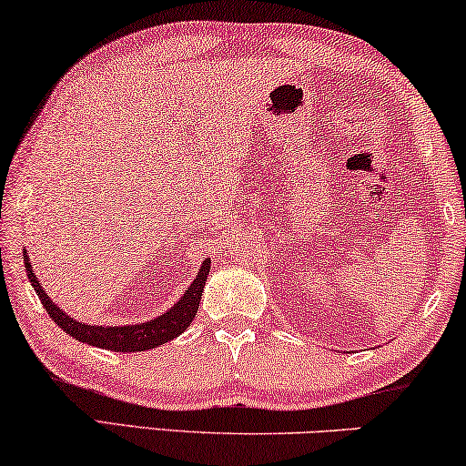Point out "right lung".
Segmentation results:
<instances>
[{
    "label": "right lung",
    "mask_w": 466,
    "mask_h": 466,
    "mask_svg": "<svg viewBox=\"0 0 466 466\" xmlns=\"http://www.w3.org/2000/svg\"><path fill=\"white\" fill-rule=\"evenodd\" d=\"M23 258L25 267H27L29 282L34 286V290L37 292V297H40V301L44 308H46L50 318H53L67 335H72L74 339L88 343V346L114 350V352H144V350L163 346V343L171 341L174 337L182 335L197 316L203 286H206L209 273V258H206L201 263V269L197 273L195 282L188 286V290L180 297V301H177L171 309L165 311L163 316L155 318V320L129 324V327H93V324L74 320V318H69L61 308H56L53 299L48 297V292L42 289L40 279L35 278L27 252H23Z\"/></svg>",
    "instance_id": "add662e5"
}]
</instances>
